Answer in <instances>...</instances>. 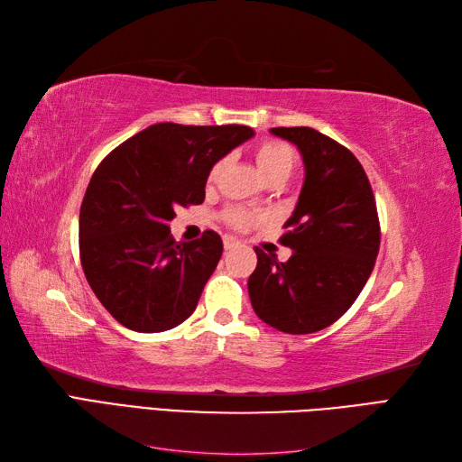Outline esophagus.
<instances>
[{"label": "esophagus", "mask_w": 462, "mask_h": 462, "mask_svg": "<svg viewBox=\"0 0 462 462\" xmlns=\"http://www.w3.org/2000/svg\"><path fill=\"white\" fill-rule=\"evenodd\" d=\"M236 245H239V241L233 239V236H229V235L223 236V246H226V250H231V248H235Z\"/></svg>", "instance_id": "1"}]
</instances>
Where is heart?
Segmentation results:
<instances>
[{"label":"heart","instance_id":"heart-1","mask_svg":"<svg viewBox=\"0 0 462 462\" xmlns=\"http://www.w3.org/2000/svg\"><path fill=\"white\" fill-rule=\"evenodd\" d=\"M254 158H256V165H258L262 177L268 180V183L275 179L285 180L292 173V167H295V152H292V148L282 141L260 143L254 150ZM221 170H223V160H219L212 165V170H209V173H208V183H214V180H217ZM226 219L229 226H233L236 229H243V227L253 226V223L256 221V216L243 208H231V209H227Z\"/></svg>","mask_w":462,"mask_h":462}]
</instances>
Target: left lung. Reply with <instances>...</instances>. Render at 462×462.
Here are the masks:
<instances>
[{"mask_svg":"<svg viewBox=\"0 0 462 462\" xmlns=\"http://www.w3.org/2000/svg\"><path fill=\"white\" fill-rule=\"evenodd\" d=\"M304 162V185L285 223L287 262L254 248L248 277L253 309L265 324L292 335L337 321L365 289L380 250V219L366 171L355 153L310 127H275Z\"/></svg>","mask_w":462,"mask_h":462,"instance_id":"obj_1","label":"left lung"}]
</instances>
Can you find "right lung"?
I'll use <instances>...</instances> for the list:
<instances>
[{"label": "right lung", "mask_w": 462, "mask_h": 462, "mask_svg": "<svg viewBox=\"0 0 462 462\" xmlns=\"http://www.w3.org/2000/svg\"><path fill=\"white\" fill-rule=\"evenodd\" d=\"M254 131L245 125L158 123L111 150L96 167L79 217L87 282L121 326L141 333L171 329L194 312L223 253L208 229L175 243L179 206L204 202L212 165Z\"/></svg>", "instance_id": "obj_1"}]
</instances>
